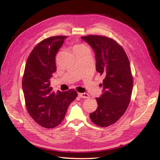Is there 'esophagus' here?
<instances>
[{
  "label": "esophagus",
  "mask_w": 160,
  "mask_h": 160,
  "mask_svg": "<svg viewBox=\"0 0 160 160\" xmlns=\"http://www.w3.org/2000/svg\"><path fill=\"white\" fill-rule=\"evenodd\" d=\"M78 95H79L81 98H88L89 97V94L88 93H79L78 94Z\"/></svg>",
  "instance_id": "obj_1"
}]
</instances>
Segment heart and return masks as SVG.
<instances>
[{
    "instance_id": "obj_1",
    "label": "heart",
    "mask_w": 160,
    "mask_h": 160,
    "mask_svg": "<svg viewBox=\"0 0 160 160\" xmlns=\"http://www.w3.org/2000/svg\"><path fill=\"white\" fill-rule=\"evenodd\" d=\"M86 48V46H85L84 45H77L75 47H74V50H80V49H83V48Z\"/></svg>"
}]
</instances>
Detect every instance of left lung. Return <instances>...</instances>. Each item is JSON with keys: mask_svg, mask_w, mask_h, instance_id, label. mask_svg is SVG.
<instances>
[{"mask_svg": "<svg viewBox=\"0 0 160 160\" xmlns=\"http://www.w3.org/2000/svg\"><path fill=\"white\" fill-rule=\"evenodd\" d=\"M94 51L96 70L104 76L103 94L96 98L97 110L90 115L92 122L108 127L116 123L128 108L133 86L128 58L124 50L111 38L100 35L81 37Z\"/></svg>", "mask_w": 160, "mask_h": 160, "instance_id": "1", "label": "left lung"}]
</instances>
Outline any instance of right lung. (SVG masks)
<instances>
[{
	"instance_id": "add662e5",
	"label": "right lung",
	"mask_w": 160,
	"mask_h": 160,
	"mask_svg": "<svg viewBox=\"0 0 160 160\" xmlns=\"http://www.w3.org/2000/svg\"><path fill=\"white\" fill-rule=\"evenodd\" d=\"M66 38V36H56L38 43L29 55L22 77L28 112L38 124L46 128L60 124L68 106L77 97L73 89L55 93L50 87V78L57 70L55 57Z\"/></svg>"
}]
</instances>
